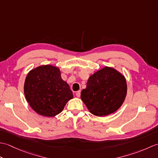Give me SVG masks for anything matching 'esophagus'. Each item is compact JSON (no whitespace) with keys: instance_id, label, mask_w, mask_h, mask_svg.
<instances>
[{"instance_id":"obj_1","label":"esophagus","mask_w":158,"mask_h":158,"mask_svg":"<svg viewBox=\"0 0 158 158\" xmlns=\"http://www.w3.org/2000/svg\"><path fill=\"white\" fill-rule=\"evenodd\" d=\"M80 95H81V91H80V90H79V91H77L76 92V96L79 98V97H80Z\"/></svg>"}]
</instances>
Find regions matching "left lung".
Listing matches in <instances>:
<instances>
[{"label": "left lung", "instance_id": "obj_1", "mask_svg": "<svg viewBox=\"0 0 158 158\" xmlns=\"http://www.w3.org/2000/svg\"><path fill=\"white\" fill-rule=\"evenodd\" d=\"M127 94L126 80L117 70L105 66L89 77L81 98L96 116L110 115L120 108Z\"/></svg>", "mask_w": 158, "mask_h": 158}]
</instances>
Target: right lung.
Segmentation results:
<instances>
[{
  "label": "right lung",
  "instance_id": "right-lung-1",
  "mask_svg": "<svg viewBox=\"0 0 158 158\" xmlns=\"http://www.w3.org/2000/svg\"><path fill=\"white\" fill-rule=\"evenodd\" d=\"M24 94L29 105L36 113L54 117L62 111L73 98L69 85L61 77L58 67L42 65L31 70L26 77Z\"/></svg>",
  "mask_w": 158,
  "mask_h": 158
}]
</instances>
